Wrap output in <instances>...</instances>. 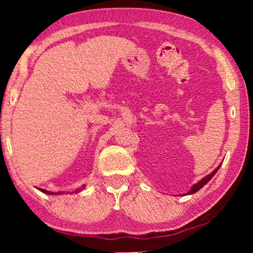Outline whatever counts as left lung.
Listing matches in <instances>:
<instances>
[{
	"label": "left lung",
	"instance_id": "obj_1",
	"mask_svg": "<svg viewBox=\"0 0 253 253\" xmlns=\"http://www.w3.org/2000/svg\"><path fill=\"white\" fill-rule=\"evenodd\" d=\"M220 167H221V164H220L219 166H217V167H216L215 169H214V170H213L212 172H211V174H210V175H207V176H205V177H204V178H202V179H200V181H199V182H197V183H196V184H193V185H192V188H191V189H190V191H189V192H186V193H184V196H186V195H192V193H195V192H197V191H198V190H200V189H202V188H203V186H204V185H205V184H207V183H209V182L211 181V178H212V177H213V176L216 174V171H217V170H219V168H220Z\"/></svg>",
	"mask_w": 253,
	"mask_h": 253
}]
</instances>
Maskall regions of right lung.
I'll list each match as a JSON object with an SVG mask.
<instances>
[{
    "label": "right lung",
    "mask_w": 253,
    "mask_h": 253,
    "mask_svg": "<svg viewBox=\"0 0 253 253\" xmlns=\"http://www.w3.org/2000/svg\"><path fill=\"white\" fill-rule=\"evenodd\" d=\"M85 188V185H83L81 189H78V190H75L74 192H70V193H78L79 191H82L83 189ZM38 190H40L41 192H43V193H46V195H61V193H63V192H51V191H47V190H44V189H38Z\"/></svg>",
    "instance_id": "right-lung-1"
}]
</instances>
